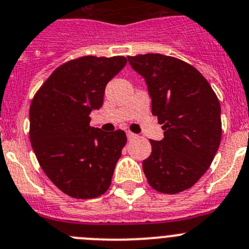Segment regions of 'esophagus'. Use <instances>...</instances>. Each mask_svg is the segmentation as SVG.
<instances>
[{"label": "esophagus", "mask_w": 249, "mask_h": 249, "mask_svg": "<svg viewBox=\"0 0 249 249\" xmlns=\"http://www.w3.org/2000/svg\"><path fill=\"white\" fill-rule=\"evenodd\" d=\"M126 135H127V139H129V140H132V139H135L136 136H138L136 134H134V132H131V131H127Z\"/></svg>", "instance_id": "esophagus-1"}]
</instances>
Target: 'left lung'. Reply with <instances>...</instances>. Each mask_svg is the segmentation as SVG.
Masks as SVG:
<instances>
[{"mask_svg":"<svg viewBox=\"0 0 249 249\" xmlns=\"http://www.w3.org/2000/svg\"><path fill=\"white\" fill-rule=\"evenodd\" d=\"M145 78L152 114L164 130L150 140L152 152L142 162L151 187L164 194L189 189L210 167L221 142V108L210 83L185 61L162 54L127 56Z\"/></svg>","mask_w":249,"mask_h":249,"instance_id":"8db88e82","label":"left lung"}]
</instances>
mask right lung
Returning a JSON list of instances; mask_svg holds the SVG:
<instances>
[{
  "mask_svg": "<svg viewBox=\"0 0 249 249\" xmlns=\"http://www.w3.org/2000/svg\"><path fill=\"white\" fill-rule=\"evenodd\" d=\"M125 65L124 56L70 60L49 76L30 104L29 139L36 160L72 198H98L110 187L126 135L89 126V114L101 108L107 83Z\"/></svg>",
  "mask_w": 249,
  "mask_h": 249,
  "instance_id": "add662e5",
  "label": "right lung"
}]
</instances>
